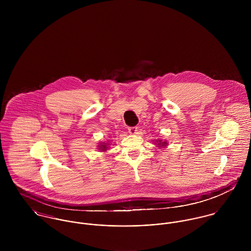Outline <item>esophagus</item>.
Returning <instances> with one entry per match:
<instances>
[{"label":"esophagus","mask_w":251,"mask_h":251,"mask_svg":"<svg viewBox=\"0 0 251 251\" xmlns=\"http://www.w3.org/2000/svg\"><path fill=\"white\" fill-rule=\"evenodd\" d=\"M137 130H138V127H137V126L128 127V133H130V134H135V133H137Z\"/></svg>","instance_id":"obj_1"}]
</instances>
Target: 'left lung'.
Masks as SVG:
<instances>
[{
    "instance_id": "1",
    "label": "left lung",
    "mask_w": 251,
    "mask_h": 251,
    "mask_svg": "<svg viewBox=\"0 0 251 251\" xmlns=\"http://www.w3.org/2000/svg\"><path fill=\"white\" fill-rule=\"evenodd\" d=\"M155 145H156V147H158V148H166L167 147V145H168V142L166 141V140H161V139H155V141H153Z\"/></svg>"
}]
</instances>
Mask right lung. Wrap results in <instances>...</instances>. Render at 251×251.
Listing matches in <instances>:
<instances>
[{"label":"right lung","instance_id":"1","mask_svg":"<svg viewBox=\"0 0 251 251\" xmlns=\"http://www.w3.org/2000/svg\"><path fill=\"white\" fill-rule=\"evenodd\" d=\"M109 141H104V142H100L98 145V149L100 150V151H107V149H109Z\"/></svg>","mask_w":251,"mask_h":251}]
</instances>
